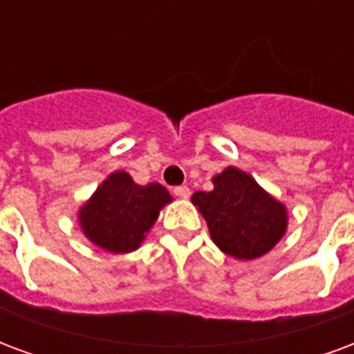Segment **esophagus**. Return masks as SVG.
Listing matches in <instances>:
<instances>
[{"label":"esophagus","mask_w":354,"mask_h":354,"mask_svg":"<svg viewBox=\"0 0 354 354\" xmlns=\"http://www.w3.org/2000/svg\"><path fill=\"white\" fill-rule=\"evenodd\" d=\"M172 193H174V195H176V197H180V198H187L189 197V187H187V185H178V187H174V189H172Z\"/></svg>","instance_id":"esophagus-1"}]
</instances>
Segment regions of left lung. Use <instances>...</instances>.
<instances>
[{
  "instance_id": "left-lung-1",
  "label": "left lung",
  "mask_w": 354,
  "mask_h": 354,
  "mask_svg": "<svg viewBox=\"0 0 354 354\" xmlns=\"http://www.w3.org/2000/svg\"><path fill=\"white\" fill-rule=\"evenodd\" d=\"M191 201L206 219L212 240L230 257L245 261L261 257L287 229L283 204L234 167L214 178V189L197 191Z\"/></svg>"
}]
</instances>
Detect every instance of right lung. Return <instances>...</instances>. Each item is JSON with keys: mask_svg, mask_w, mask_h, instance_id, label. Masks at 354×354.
<instances>
[{"mask_svg": "<svg viewBox=\"0 0 354 354\" xmlns=\"http://www.w3.org/2000/svg\"><path fill=\"white\" fill-rule=\"evenodd\" d=\"M170 201L161 184L137 185L127 172H114L84 204L78 219L84 234L99 248L127 253L140 245Z\"/></svg>", "mask_w": 354, "mask_h": 354, "instance_id": "1", "label": "right lung"}]
</instances>
